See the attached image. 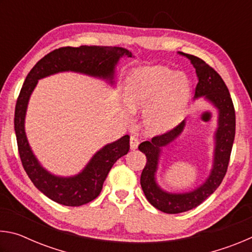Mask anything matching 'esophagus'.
Segmentation results:
<instances>
[{"label":"esophagus","instance_id":"obj_1","mask_svg":"<svg viewBox=\"0 0 252 252\" xmlns=\"http://www.w3.org/2000/svg\"><path fill=\"white\" fill-rule=\"evenodd\" d=\"M139 146V139L136 138L135 135H131L130 136V147L132 150H135L136 148Z\"/></svg>","mask_w":252,"mask_h":252}]
</instances>
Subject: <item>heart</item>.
<instances>
[{"instance_id":"obj_1","label":"heart","mask_w":252,"mask_h":252,"mask_svg":"<svg viewBox=\"0 0 252 252\" xmlns=\"http://www.w3.org/2000/svg\"><path fill=\"white\" fill-rule=\"evenodd\" d=\"M189 80L182 72L164 66H144L127 82V103L133 112H143L148 132L162 133L180 120L189 99Z\"/></svg>"}]
</instances>
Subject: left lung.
<instances>
[{"label": "left lung", "mask_w": 252, "mask_h": 252, "mask_svg": "<svg viewBox=\"0 0 252 252\" xmlns=\"http://www.w3.org/2000/svg\"><path fill=\"white\" fill-rule=\"evenodd\" d=\"M179 54L190 60V63L197 72L198 83L195 87V99L204 96L218 109L219 126L216 132L215 160H213L210 176L198 189L186 193L165 192L157 185L155 178L161 148L172 142L178 135L181 134L185 127V121L163 134L153 136L151 141L140 143V151L147 157L146 167L140 179L144 195L158 210L171 215L185 212L198 207L221 185L227 173L234 134H236V112H234L232 99L222 78L218 72L200 58L183 52H179Z\"/></svg>", "instance_id": "left-lung-1"}]
</instances>
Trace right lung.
I'll use <instances>...</instances> for the list:
<instances>
[{
  "label": "right lung",
  "instance_id": "right-lung-1",
  "mask_svg": "<svg viewBox=\"0 0 252 252\" xmlns=\"http://www.w3.org/2000/svg\"><path fill=\"white\" fill-rule=\"evenodd\" d=\"M132 57L123 48L81 45L79 48L64 46L52 51L42 58L25 79L16 101L14 130L19 155L25 172L33 185L53 201L67 207H79L94 200L112 165L119 158L126 156L130 149V136L125 135L118 141L106 144L97 151L83 171L70 178L57 177L46 171L37 162L29 146L24 131V119L28 102L37 80L63 71H74L113 83L114 67L121 57Z\"/></svg>",
  "mask_w": 252,
  "mask_h": 252
}]
</instances>
